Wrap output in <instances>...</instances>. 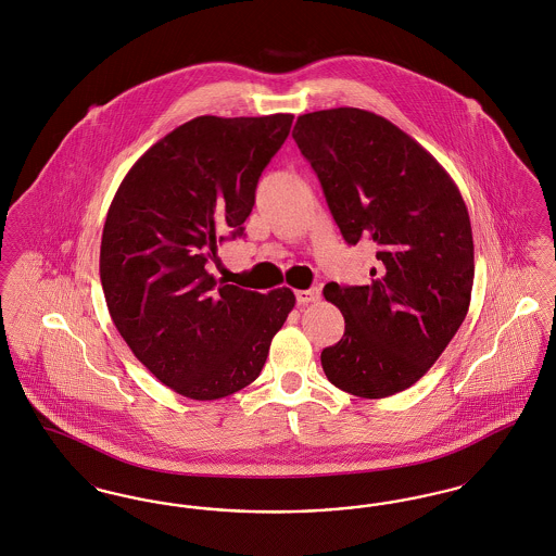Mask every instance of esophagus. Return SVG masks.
Wrapping results in <instances>:
<instances>
[{
  "instance_id": "obj_1",
  "label": "esophagus",
  "mask_w": 556,
  "mask_h": 556,
  "mask_svg": "<svg viewBox=\"0 0 556 556\" xmlns=\"http://www.w3.org/2000/svg\"><path fill=\"white\" fill-rule=\"evenodd\" d=\"M318 298H320V291H318V288H313V290L295 291V300H298V304H311V302H317Z\"/></svg>"
}]
</instances>
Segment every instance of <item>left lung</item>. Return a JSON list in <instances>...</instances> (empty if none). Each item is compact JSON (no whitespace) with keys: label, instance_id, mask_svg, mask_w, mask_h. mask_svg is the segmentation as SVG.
<instances>
[{"label":"left lung","instance_id":"8db88e82","mask_svg":"<svg viewBox=\"0 0 556 556\" xmlns=\"http://www.w3.org/2000/svg\"><path fill=\"white\" fill-rule=\"evenodd\" d=\"M291 135L345 241H372L379 261L369 286H325L345 331L320 365L352 396H394L433 367L467 317L476 265L465 200L421 143L369 110L308 112Z\"/></svg>","mask_w":556,"mask_h":556}]
</instances>
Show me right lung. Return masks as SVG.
<instances>
[{
  "mask_svg": "<svg viewBox=\"0 0 556 556\" xmlns=\"http://www.w3.org/2000/svg\"><path fill=\"white\" fill-rule=\"evenodd\" d=\"M293 114L198 116L137 160L108 208L100 279L135 358L173 392L218 400L250 386L295 304L290 288L218 283L206 263L243 233Z\"/></svg>",
  "mask_w": 556,
  "mask_h": 556,
  "instance_id": "1",
  "label": "right lung"
}]
</instances>
